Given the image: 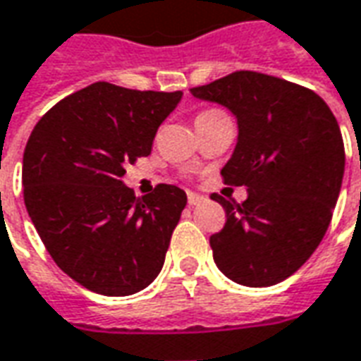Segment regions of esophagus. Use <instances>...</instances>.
Listing matches in <instances>:
<instances>
[{"mask_svg": "<svg viewBox=\"0 0 361 361\" xmlns=\"http://www.w3.org/2000/svg\"><path fill=\"white\" fill-rule=\"evenodd\" d=\"M203 201H205V197H203V195H197V193H193V191H189L188 193V203L191 207L199 205V203H203Z\"/></svg>", "mask_w": 361, "mask_h": 361, "instance_id": "34e87169", "label": "esophagus"}]
</instances>
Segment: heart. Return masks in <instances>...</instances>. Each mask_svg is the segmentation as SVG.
<instances>
[{
    "mask_svg": "<svg viewBox=\"0 0 361 361\" xmlns=\"http://www.w3.org/2000/svg\"><path fill=\"white\" fill-rule=\"evenodd\" d=\"M216 113H223V111H219V109H205V111H201L197 115V119H203V117H213V115H216ZM195 119V121H197Z\"/></svg>",
    "mask_w": 361,
    "mask_h": 361,
    "instance_id": "b5f03b06",
    "label": "heart"
}]
</instances>
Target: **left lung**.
Here are the masks:
<instances>
[{
    "mask_svg": "<svg viewBox=\"0 0 361 361\" xmlns=\"http://www.w3.org/2000/svg\"><path fill=\"white\" fill-rule=\"evenodd\" d=\"M189 92L238 119L221 176L248 197L211 195L226 213L223 231L209 238L215 264L240 286H276L311 258L329 228L346 158L338 121L309 87L252 70Z\"/></svg>",
    "mask_w": 361,
    "mask_h": 361,
    "instance_id": "obj_1",
    "label": "left lung"
}]
</instances>
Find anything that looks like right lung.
<instances>
[{
	"instance_id": "1",
	"label": "right lung",
	"mask_w": 361,
	"mask_h": 361,
	"mask_svg": "<svg viewBox=\"0 0 361 361\" xmlns=\"http://www.w3.org/2000/svg\"><path fill=\"white\" fill-rule=\"evenodd\" d=\"M181 92L95 82L47 111L23 154V197L56 266L107 297L148 287L160 274L185 191L158 183L137 197L125 166L150 154Z\"/></svg>"
}]
</instances>
